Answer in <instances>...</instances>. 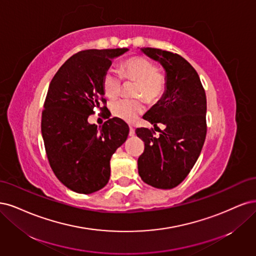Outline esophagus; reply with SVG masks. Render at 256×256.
<instances>
[{
    "label": "esophagus",
    "instance_id": "obj_1",
    "mask_svg": "<svg viewBox=\"0 0 256 256\" xmlns=\"http://www.w3.org/2000/svg\"><path fill=\"white\" fill-rule=\"evenodd\" d=\"M130 136H135V130L130 126Z\"/></svg>",
    "mask_w": 256,
    "mask_h": 256
}]
</instances>
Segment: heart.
I'll use <instances>...</instances> for the list:
<instances>
[{"label": "heart", "mask_w": 256, "mask_h": 256, "mask_svg": "<svg viewBox=\"0 0 256 256\" xmlns=\"http://www.w3.org/2000/svg\"><path fill=\"white\" fill-rule=\"evenodd\" d=\"M123 78L136 82L135 96H142L148 103L158 102L166 92V78L156 70L155 64L146 57H130L121 64ZM121 78L119 74L110 69L104 74L102 80L103 92L106 96L116 98L121 92ZM110 110L114 116L126 121H133L144 110L142 98H121L112 103Z\"/></svg>", "instance_id": "heart-1"}]
</instances>
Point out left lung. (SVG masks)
<instances>
[{
	"label": "left lung",
	"instance_id": "obj_1",
	"mask_svg": "<svg viewBox=\"0 0 256 256\" xmlns=\"http://www.w3.org/2000/svg\"><path fill=\"white\" fill-rule=\"evenodd\" d=\"M166 73V92L144 119L164 126L160 137L146 128L136 130L144 151L138 158V173L148 185L171 189L185 180L201 153L206 136V96L196 71L182 56L160 48H142Z\"/></svg>",
	"mask_w": 256,
	"mask_h": 256
}]
</instances>
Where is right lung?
<instances>
[{
    "instance_id": "1",
    "label": "right lung",
    "mask_w": 256,
    "mask_h": 256,
    "mask_svg": "<svg viewBox=\"0 0 256 256\" xmlns=\"http://www.w3.org/2000/svg\"><path fill=\"white\" fill-rule=\"evenodd\" d=\"M128 48L86 50L71 56L48 86L41 118V134L56 178L78 194L102 189L110 176L112 155L126 142L128 126L112 118L101 128L90 124L94 108L104 110L102 87L114 58Z\"/></svg>"
}]
</instances>
